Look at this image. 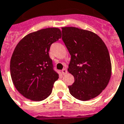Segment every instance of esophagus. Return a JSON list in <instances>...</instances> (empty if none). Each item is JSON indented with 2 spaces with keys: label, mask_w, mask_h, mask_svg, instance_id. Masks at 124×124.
Returning a JSON list of instances; mask_svg holds the SVG:
<instances>
[{
  "label": "esophagus",
  "mask_w": 124,
  "mask_h": 124,
  "mask_svg": "<svg viewBox=\"0 0 124 124\" xmlns=\"http://www.w3.org/2000/svg\"><path fill=\"white\" fill-rule=\"evenodd\" d=\"M62 74L63 75H65V74H66V73H67V70H66V69H63V70H62Z\"/></svg>",
  "instance_id": "34e87169"
}]
</instances>
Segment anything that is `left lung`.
<instances>
[{"label":"left lung","mask_w":124,"mask_h":124,"mask_svg":"<svg viewBox=\"0 0 124 124\" xmlns=\"http://www.w3.org/2000/svg\"><path fill=\"white\" fill-rule=\"evenodd\" d=\"M62 39L71 55L68 71L75 82L68 86L74 98L88 101L101 93L110 81L111 62L103 41L91 31L62 27Z\"/></svg>","instance_id":"obj_1"}]
</instances>
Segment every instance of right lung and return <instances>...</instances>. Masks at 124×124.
<instances>
[{"instance_id": "1", "label": "right lung", "mask_w": 124, "mask_h": 124, "mask_svg": "<svg viewBox=\"0 0 124 124\" xmlns=\"http://www.w3.org/2000/svg\"><path fill=\"white\" fill-rule=\"evenodd\" d=\"M61 36L59 28H44L26 35L15 48L10 60L11 77L17 91L27 99L39 101L51 93L58 74L49 51Z\"/></svg>"}]
</instances>
